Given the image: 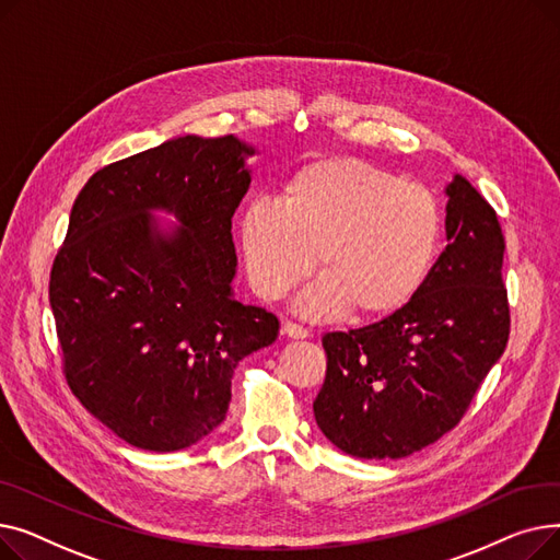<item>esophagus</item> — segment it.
I'll list each match as a JSON object with an SVG mask.
<instances>
[{"instance_id":"34e87169","label":"esophagus","mask_w":560,"mask_h":560,"mask_svg":"<svg viewBox=\"0 0 560 560\" xmlns=\"http://www.w3.org/2000/svg\"><path fill=\"white\" fill-rule=\"evenodd\" d=\"M281 334H283V336H288V338H295V340H300V338H308V331H306L302 325H298V322H290V319H285V322H283Z\"/></svg>"}]
</instances>
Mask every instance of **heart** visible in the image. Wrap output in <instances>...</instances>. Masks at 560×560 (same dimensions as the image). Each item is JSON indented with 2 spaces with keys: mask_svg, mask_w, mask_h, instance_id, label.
<instances>
[{
  "mask_svg": "<svg viewBox=\"0 0 560 560\" xmlns=\"http://www.w3.org/2000/svg\"><path fill=\"white\" fill-rule=\"evenodd\" d=\"M445 213L424 186L361 159L331 156L292 172L281 203L254 199L241 245L254 290L279 300L322 275L304 311L384 319L416 300L443 247Z\"/></svg>",
  "mask_w": 560,
  "mask_h": 560,
  "instance_id": "obj_1",
  "label": "heart"
}]
</instances>
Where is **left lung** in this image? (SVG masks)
<instances>
[{
  "label": "left lung",
  "mask_w": 560,
  "mask_h": 560,
  "mask_svg": "<svg viewBox=\"0 0 560 560\" xmlns=\"http://www.w3.org/2000/svg\"><path fill=\"white\" fill-rule=\"evenodd\" d=\"M447 247L399 313L322 338L327 376L313 410L357 458H404L452 431L511 334L504 233L465 176L447 186Z\"/></svg>",
  "instance_id": "left-lung-1"
}]
</instances>
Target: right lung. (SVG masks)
I'll return each instance as SVG.
<instances>
[{
  "instance_id": "add662e5",
  "label": "right lung",
  "mask_w": 560,
  "mask_h": 560,
  "mask_svg": "<svg viewBox=\"0 0 560 560\" xmlns=\"http://www.w3.org/2000/svg\"><path fill=\"white\" fill-rule=\"evenodd\" d=\"M233 136L167 140L97 170L49 275L72 395L125 443L176 452L226 416L233 370L279 319L233 298L231 218L249 188ZM152 210L182 228L163 234Z\"/></svg>"
}]
</instances>
